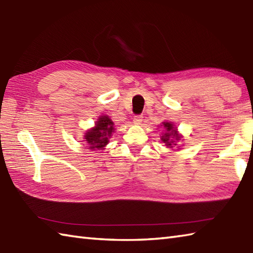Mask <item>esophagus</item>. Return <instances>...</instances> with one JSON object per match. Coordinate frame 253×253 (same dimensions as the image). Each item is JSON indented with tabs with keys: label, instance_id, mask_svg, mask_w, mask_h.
<instances>
[{
	"label": "esophagus",
	"instance_id": "1",
	"mask_svg": "<svg viewBox=\"0 0 253 253\" xmlns=\"http://www.w3.org/2000/svg\"><path fill=\"white\" fill-rule=\"evenodd\" d=\"M142 122H143L142 115H136L135 117H133V124H136V125H140Z\"/></svg>",
	"mask_w": 253,
	"mask_h": 253
}]
</instances>
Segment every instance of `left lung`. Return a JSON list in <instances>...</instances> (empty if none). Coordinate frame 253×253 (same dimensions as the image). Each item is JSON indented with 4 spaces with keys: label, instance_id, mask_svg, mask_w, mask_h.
<instances>
[{
    "label": "left lung",
    "instance_id": "left-lung-1",
    "mask_svg": "<svg viewBox=\"0 0 253 253\" xmlns=\"http://www.w3.org/2000/svg\"><path fill=\"white\" fill-rule=\"evenodd\" d=\"M162 124H163V127L165 129V132L162 136H161V140L165 143V146L168 148H173L177 144L176 141L180 140L181 136L178 135L177 129L170 122H164Z\"/></svg>",
    "mask_w": 253,
    "mask_h": 253
}]
</instances>
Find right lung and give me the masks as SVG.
Here are the masks:
<instances>
[{
    "label": "right lung",
    "mask_w": 253,
    "mask_h": 253,
    "mask_svg": "<svg viewBox=\"0 0 253 253\" xmlns=\"http://www.w3.org/2000/svg\"><path fill=\"white\" fill-rule=\"evenodd\" d=\"M114 130V123L111 118L107 115L100 116L95 122V126L84 133V139L88 144L87 148L90 150L103 149L109 143V139Z\"/></svg>",
    "instance_id": "obj_1"
}]
</instances>
